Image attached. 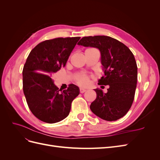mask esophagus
Wrapping results in <instances>:
<instances>
[{"label": "esophagus", "instance_id": "1", "mask_svg": "<svg viewBox=\"0 0 160 160\" xmlns=\"http://www.w3.org/2000/svg\"><path fill=\"white\" fill-rule=\"evenodd\" d=\"M79 91H80V93H85V92L86 91V89L81 88V89H79Z\"/></svg>", "mask_w": 160, "mask_h": 160}]
</instances>
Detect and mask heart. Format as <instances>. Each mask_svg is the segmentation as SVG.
I'll return each instance as SVG.
<instances>
[{
  "label": "heart",
  "instance_id": "b5f03b06",
  "mask_svg": "<svg viewBox=\"0 0 160 160\" xmlns=\"http://www.w3.org/2000/svg\"><path fill=\"white\" fill-rule=\"evenodd\" d=\"M90 78H91L90 76L84 73H81L76 77L75 81L77 82V83L79 85L84 87L89 85L90 82Z\"/></svg>",
  "mask_w": 160,
  "mask_h": 160
}]
</instances>
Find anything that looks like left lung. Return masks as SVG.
<instances>
[{
    "instance_id": "obj_1",
    "label": "left lung",
    "mask_w": 160,
    "mask_h": 160,
    "mask_svg": "<svg viewBox=\"0 0 160 160\" xmlns=\"http://www.w3.org/2000/svg\"><path fill=\"white\" fill-rule=\"evenodd\" d=\"M77 44L100 51L104 75L98 84L109 88L106 93L99 88L94 89L97 98L90 105L92 112L109 122L123 118L132 107L137 87L138 67L132 52L108 36L84 37Z\"/></svg>"
}]
</instances>
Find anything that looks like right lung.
<instances>
[{"mask_svg":"<svg viewBox=\"0 0 160 160\" xmlns=\"http://www.w3.org/2000/svg\"><path fill=\"white\" fill-rule=\"evenodd\" d=\"M80 37L42 41L28 55L22 70V88L28 108L42 122L55 123L69 115L71 103L79 89L70 84L61 91L54 84L52 73L65 67ZM61 92H60V91Z\"/></svg>","mask_w":160,"mask_h":160,"instance_id":"1","label":"right lung"}]
</instances>
